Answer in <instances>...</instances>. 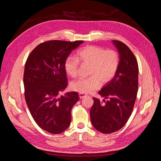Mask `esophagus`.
I'll return each mask as SVG.
<instances>
[{
	"mask_svg": "<svg viewBox=\"0 0 161 161\" xmlns=\"http://www.w3.org/2000/svg\"><path fill=\"white\" fill-rule=\"evenodd\" d=\"M86 96V95L85 94H83V93H79V97L80 99H83L85 98V97Z\"/></svg>",
	"mask_w": 161,
	"mask_h": 161,
	"instance_id": "34e87169",
	"label": "esophagus"
}]
</instances>
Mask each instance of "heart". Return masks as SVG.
Masks as SVG:
<instances>
[{"instance_id":"heart-1","label":"heart","mask_w":161,"mask_h":161,"mask_svg":"<svg viewBox=\"0 0 161 161\" xmlns=\"http://www.w3.org/2000/svg\"><path fill=\"white\" fill-rule=\"evenodd\" d=\"M90 65L88 79H80L71 82V90L86 94L97 90L101 85L109 82L115 75L119 58L114 50H105L97 46H87L77 52L76 58H68L64 63L67 74L75 78L79 74L80 62Z\"/></svg>"}]
</instances>
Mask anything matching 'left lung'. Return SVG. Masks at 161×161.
I'll use <instances>...</instances> for the list:
<instances>
[{
  "mask_svg": "<svg viewBox=\"0 0 161 161\" xmlns=\"http://www.w3.org/2000/svg\"><path fill=\"white\" fill-rule=\"evenodd\" d=\"M113 43L119 54L118 69L99 91L105 99L101 102L92 98L94 103L90 111L92 125L103 134L124 127L132 113L138 89V65L134 54L123 42L113 40Z\"/></svg>",
  "mask_w": 161,
  "mask_h": 161,
  "instance_id": "left-lung-1",
  "label": "left lung"
}]
</instances>
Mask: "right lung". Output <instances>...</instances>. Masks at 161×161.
<instances>
[{"instance_id": "add662e5", "label": "right lung", "mask_w": 161, "mask_h": 161, "mask_svg": "<svg viewBox=\"0 0 161 161\" xmlns=\"http://www.w3.org/2000/svg\"><path fill=\"white\" fill-rule=\"evenodd\" d=\"M83 41L51 40L36 47L25 65V98L36 124L47 132L58 134L69 127L72 107L79 99L76 92L59 97L68 85L64 63Z\"/></svg>"}]
</instances>
